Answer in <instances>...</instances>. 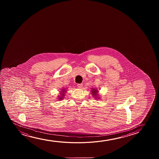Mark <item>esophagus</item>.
<instances>
[{"instance_id": "esophagus-1", "label": "esophagus", "mask_w": 159, "mask_h": 159, "mask_svg": "<svg viewBox=\"0 0 159 159\" xmlns=\"http://www.w3.org/2000/svg\"><path fill=\"white\" fill-rule=\"evenodd\" d=\"M77 86L78 87V88L81 89V87H83V84H78L77 85Z\"/></svg>"}]
</instances>
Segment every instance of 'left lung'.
<instances>
[{"mask_svg":"<svg viewBox=\"0 0 159 159\" xmlns=\"http://www.w3.org/2000/svg\"><path fill=\"white\" fill-rule=\"evenodd\" d=\"M92 92V93H93L94 96H96V95H97V92L98 91L97 90H93Z\"/></svg>","mask_w":159,"mask_h":159,"instance_id":"8db88e82","label":"left lung"}]
</instances>
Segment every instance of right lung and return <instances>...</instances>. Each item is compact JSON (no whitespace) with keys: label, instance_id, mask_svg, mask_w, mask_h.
Masks as SVG:
<instances>
[{"label":"right lung","instance_id":"obj_1","mask_svg":"<svg viewBox=\"0 0 159 159\" xmlns=\"http://www.w3.org/2000/svg\"><path fill=\"white\" fill-rule=\"evenodd\" d=\"M62 92H64V91H62ZM61 99H62V98H61Z\"/></svg>","mask_w":159,"mask_h":159}]
</instances>
